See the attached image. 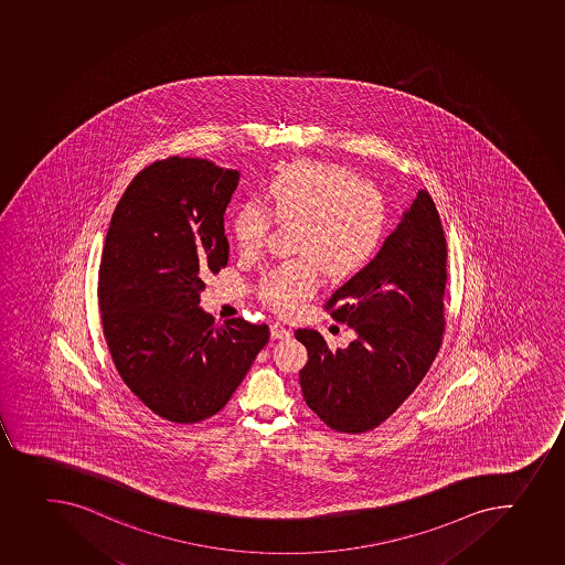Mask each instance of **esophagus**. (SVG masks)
<instances>
[{
	"label": "esophagus",
	"instance_id": "obj_1",
	"mask_svg": "<svg viewBox=\"0 0 565 565\" xmlns=\"http://www.w3.org/2000/svg\"><path fill=\"white\" fill-rule=\"evenodd\" d=\"M269 330H271V338H274V340H288L291 335L290 330L286 329V327H282L280 323L271 324Z\"/></svg>",
	"mask_w": 565,
	"mask_h": 565
}]
</instances>
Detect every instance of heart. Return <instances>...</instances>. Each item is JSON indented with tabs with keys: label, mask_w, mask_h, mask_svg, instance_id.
<instances>
[{
	"label": "heart",
	"mask_w": 565,
	"mask_h": 565,
	"mask_svg": "<svg viewBox=\"0 0 565 565\" xmlns=\"http://www.w3.org/2000/svg\"><path fill=\"white\" fill-rule=\"evenodd\" d=\"M265 211L246 202L233 216V236L242 253L266 244L271 218L296 222V252L305 258L280 264L263 279L260 296L290 313L319 285V266L332 279L356 274L379 252L387 230L382 192L351 170L323 161H294L277 170L266 185Z\"/></svg>",
	"instance_id": "heart-1"
}]
</instances>
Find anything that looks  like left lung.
<instances>
[{"instance_id": "obj_1", "label": "left lung", "mask_w": 565, "mask_h": 565, "mask_svg": "<svg viewBox=\"0 0 565 565\" xmlns=\"http://www.w3.org/2000/svg\"><path fill=\"white\" fill-rule=\"evenodd\" d=\"M446 257L435 203L418 191L379 255L324 305L356 340L330 351L316 330H296L308 351L302 396L327 426L369 431L420 384L443 338Z\"/></svg>"}]
</instances>
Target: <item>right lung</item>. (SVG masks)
Masks as SVG:
<instances>
[{"instance_id":"1","label":"right lung","mask_w":565,"mask_h":565,"mask_svg":"<svg viewBox=\"0 0 565 565\" xmlns=\"http://www.w3.org/2000/svg\"><path fill=\"white\" fill-rule=\"evenodd\" d=\"M238 178L209 159L156 161L128 185L106 235L99 308L111 360L170 423L224 409L269 340L266 324H216L200 307L205 279L230 257L224 214Z\"/></svg>"}]
</instances>
